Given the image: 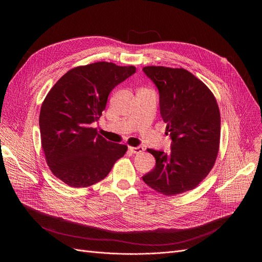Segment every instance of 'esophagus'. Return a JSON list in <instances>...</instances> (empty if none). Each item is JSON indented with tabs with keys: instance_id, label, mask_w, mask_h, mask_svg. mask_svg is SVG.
<instances>
[{
	"instance_id": "esophagus-1",
	"label": "esophagus",
	"mask_w": 262,
	"mask_h": 262,
	"mask_svg": "<svg viewBox=\"0 0 262 262\" xmlns=\"http://www.w3.org/2000/svg\"><path fill=\"white\" fill-rule=\"evenodd\" d=\"M128 150L132 151L134 155H139V154H141V152L144 151V148L141 147V146H138V147L129 146V147H128Z\"/></svg>"
}]
</instances>
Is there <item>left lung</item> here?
Segmentation results:
<instances>
[{"label": "left lung", "mask_w": 262, "mask_h": 262, "mask_svg": "<svg viewBox=\"0 0 262 262\" xmlns=\"http://www.w3.org/2000/svg\"><path fill=\"white\" fill-rule=\"evenodd\" d=\"M143 71L159 89L161 115L172 144L170 155L147 149L157 163L142 178L165 196L191 191L208 175L217 157L221 116L216 99L184 68L146 66Z\"/></svg>", "instance_id": "1"}]
</instances>
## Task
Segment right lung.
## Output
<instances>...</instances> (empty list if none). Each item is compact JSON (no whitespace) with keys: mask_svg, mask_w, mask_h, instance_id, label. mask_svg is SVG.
I'll return each instance as SVG.
<instances>
[{"mask_svg":"<svg viewBox=\"0 0 262 262\" xmlns=\"http://www.w3.org/2000/svg\"><path fill=\"white\" fill-rule=\"evenodd\" d=\"M136 72L135 66L96 62L68 70L46 96L39 115L41 146L52 173L72 188L103 179L127 146L112 143L91 124L107 96Z\"/></svg>","mask_w":262,"mask_h":262,"instance_id":"obj_1","label":"right lung"}]
</instances>
